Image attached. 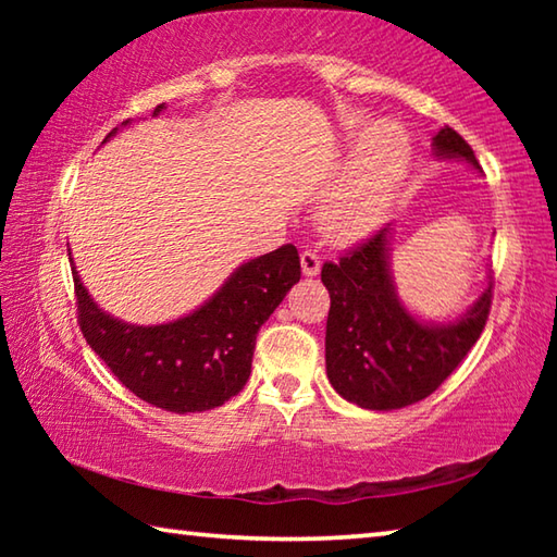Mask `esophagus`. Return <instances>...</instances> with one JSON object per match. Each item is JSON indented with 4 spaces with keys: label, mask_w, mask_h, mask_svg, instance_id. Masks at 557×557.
Returning a JSON list of instances; mask_svg holds the SVG:
<instances>
[{
    "label": "esophagus",
    "mask_w": 557,
    "mask_h": 557,
    "mask_svg": "<svg viewBox=\"0 0 557 557\" xmlns=\"http://www.w3.org/2000/svg\"><path fill=\"white\" fill-rule=\"evenodd\" d=\"M299 262H301V275H305V277H317L319 275V268H322V262H319L314 252L305 250L299 256Z\"/></svg>",
    "instance_id": "1"
}]
</instances>
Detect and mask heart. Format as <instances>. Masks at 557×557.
<instances>
[{
	"label": "heart",
	"mask_w": 557,
	"mask_h": 557,
	"mask_svg": "<svg viewBox=\"0 0 557 557\" xmlns=\"http://www.w3.org/2000/svg\"><path fill=\"white\" fill-rule=\"evenodd\" d=\"M363 122V115H354L351 132ZM410 159V135L398 122L379 120L366 127L342 176L317 206L319 233L334 245H354L379 231L403 191Z\"/></svg>",
	"instance_id": "heart-1"
}]
</instances>
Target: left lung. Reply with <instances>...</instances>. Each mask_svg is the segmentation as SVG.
<instances>
[{"mask_svg":"<svg viewBox=\"0 0 557 557\" xmlns=\"http://www.w3.org/2000/svg\"><path fill=\"white\" fill-rule=\"evenodd\" d=\"M442 162L479 172L471 147L451 127L432 137ZM322 282L332 297L326 319V379L344 400L366 410H400L435 393L476 344L492 307V275L457 317L425 319L405 305L393 277V228L326 262Z\"/></svg>","mask_w":557,"mask_h":557,"instance_id":"obj_1","label":"left lung"}]
</instances>
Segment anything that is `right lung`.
I'll use <instances>...</instances> for the list:
<instances>
[{
	"label": "right lung",
	"instance_id": "1",
	"mask_svg": "<svg viewBox=\"0 0 557 557\" xmlns=\"http://www.w3.org/2000/svg\"><path fill=\"white\" fill-rule=\"evenodd\" d=\"M164 108L166 102L157 106L154 117ZM125 125L129 120L122 122ZM115 135L117 127L106 143ZM71 270L81 332L92 351L137 398L178 414L213 410L243 391L260 326L301 275L297 248L287 243L235 268L188 314L164 324H132L90 297L73 258Z\"/></svg>",
	"mask_w": 557,
	"mask_h": 557
}]
</instances>
